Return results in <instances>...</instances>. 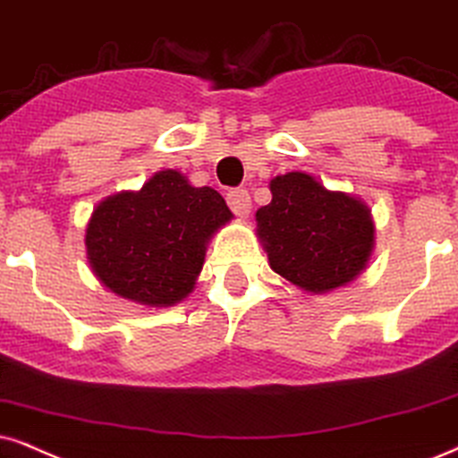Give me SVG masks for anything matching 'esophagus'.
<instances>
[{
  "mask_svg": "<svg viewBox=\"0 0 458 458\" xmlns=\"http://www.w3.org/2000/svg\"><path fill=\"white\" fill-rule=\"evenodd\" d=\"M225 202H228V207L233 209L234 216L239 217H247L249 211H251V196H249L247 190L242 188L230 190V192L225 194Z\"/></svg>",
  "mask_w": 458,
  "mask_h": 458,
  "instance_id": "esophagus-1",
  "label": "esophagus"
}]
</instances>
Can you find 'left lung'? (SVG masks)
Wrapping results in <instances>:
<instances>
[{"label": "left lung", "instance_id": "left-lung-1", "mask_svg": "<svg viewBox=\"0 0 458 458\" xmlns=\"http://www.w3.org/2000/svg\"><path fill=\"white\" fill-rule=\"evenodd\" d=\"M270 192L256 219L272 270L312 293L355 279L374 245L368 207L298 171L272 179Z\"/></svg>", "mask_w": 458, "mask_h": 458}]
</instances>
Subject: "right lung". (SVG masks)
<instances>
[{
  "mask_svg": "<svg viewBox=\"0 0 458 458\" xmlns=\"http://www.w3.org/2000/svg\"><path fill=\"white\" fill-rule=\"evenodd\" d=\"M230 217L216 190L160 171L139 192L109 196L92 213L86 230L92 270L118 296L171 306L192 292L207 241Z\"/></svg>",
  "mask_w": 458,
  "mask_h": 458,
  "instance_id": "obj_1",
  "label": "right lung"
}]
</instances>
